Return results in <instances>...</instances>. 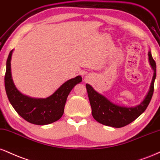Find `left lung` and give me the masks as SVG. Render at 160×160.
<instances>
[{"label": "left lung", "instance_id": "left-lung-1", "mask_svg": "<svg viewBox=\"0 0 160 160\" xmlns=\"http://www.w3.org/2000/svg\"><path fill=\"white\" fill-rule=\"evenodd\" d=\"M148 57L150 64L153 70V76L147 95L145 99L136 107H126L115 104L104 96L96 92L91 86L86 84V87L92 107V116L98 122L106 126L116 128H122L136 120L145 111L153 96L157 73L156 62L152 57L151 51L148 52Z\"/></svg>", "mask_w": 160, "mask_h": 160}]
</instances>
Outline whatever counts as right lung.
Returning a JSON list of instances; mask_svg holds the SVG:
<instances>
[{"mask_svg": "<svg viewBox=\"0 0 160 160\" xmlns=\"http://www.w3.org/2000/svg\"><path fill=\"white\" fill-rule=\"evenodd\" d=\"M10 51L7 60L4 78L5 89L10 103L18 114L27 122L37 125H45L57 122L62 116L67 98L75 85L82 81L80 76L68 80L54 93L46 98H33L23 95L15 87L11 74Z\"/></svg>", "mask_w": 160, "mask_h": 160, "instance_id": "1", "label": "right lung"}]
</instances>
